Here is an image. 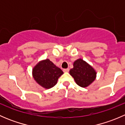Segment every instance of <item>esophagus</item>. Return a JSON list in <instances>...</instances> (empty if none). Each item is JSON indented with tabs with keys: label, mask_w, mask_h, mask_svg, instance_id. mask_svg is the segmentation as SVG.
<instances>
[{
	"label": "esophagus",
	"mask_w": 125,
	"mask_h": 125,
	"mask_svg": "<svg viewBox=\"0 0 125 125\" xmlns=\"http://www.w3.org/2000/svg\"><path fill=\"white\" fill-rule=\"evenodd\" d=\"M69 71H70V69H69V68L63 69V71L64 73H68Z\"/></svg>",
	"instance_id": "esophagus-1"
}]
</instances>
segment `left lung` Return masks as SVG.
I'll return each instance as SVG.
<instances>
[{
	"mask_svg": "<svg viewBox=\"0 0 125 125\" xmlns=\"http://www.w3.org/2000/svg\"><path fill=\"white\" fill-rule=\"evenodd\" d=\"M70 74L75 83L82 88L90 85L97 77V72L94 68L82 59L74 62L73 68L70 70Z\"/></svg>",
	"mask_w": 125,
	"mask_h": 125,
	"instance_id": "8db88e82",
	"label": "left lung"
}]
</instances>
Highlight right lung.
Wrapping results in <instances>:
<instances>
[{"label":"right lung","instance_id":"right-lung-1","mask_svg":"<svg viewBox=\"0 0 125 125\" xmlns=\"http://www.w3.org/2000/svg\"><path fill=\"white\" fill-rule=\"evenodd\" d=\"M63 72L54 64L46 59L40 60L33 67L32 74L35 81L45 89L54 86L59 78Z\"/></svg>","mask_w":125,"mask_h":125}]
</instances>
